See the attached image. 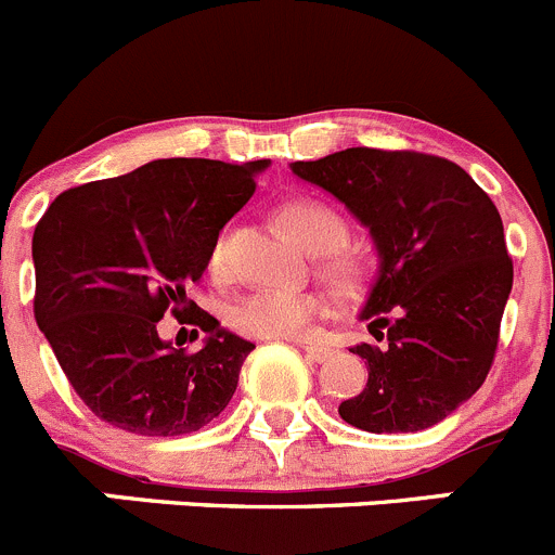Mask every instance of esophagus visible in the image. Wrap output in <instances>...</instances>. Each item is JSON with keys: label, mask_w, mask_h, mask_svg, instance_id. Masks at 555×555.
<instances>
[{"label": "esophagus", "mask_w": 555, "mask_h": 555, "mask_svg": "<svg viewBox=\"0 0 555 555\" xmlns=\"http://www.w3.org/2000/svg\"><path fill=\"white\" fill-rule=\"evenodd\" d=\"M301 350H305L312 361H326L328 356H332V348H323V345H312V343H301Z\"/></svg>", "instance_id": "34e87169"}]
</instances>
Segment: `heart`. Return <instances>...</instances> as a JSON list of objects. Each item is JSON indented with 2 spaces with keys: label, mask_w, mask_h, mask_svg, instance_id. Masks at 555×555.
I'll return each mask as SVG.
<instances>
[{
  "label": "heart",
  "mask_w": 555,
  "mask_h": 555,
  "mask_svg": "<svg viewBox=\"0 0 555 555\" xmlns=\"http://www.w3.org/2000/svg\"><path fill=\"white\" fill-rule=\"evenodd\" d=\"M280 218L288 232L312 254H328L339 248L345 240L343 218L315 199L288 202L280 210ZM229 254H232V234L221 232L212 240L210 254H207V272L216 280L229 275ZM326 267L339 288H356L364 278L359 256L348 250H334ZM323 312H326V299L318 291L259 288L232 301L227 321L234 332L254 339H301L310 334Z\"/></svg>",
  "instance_id": "heart-1"
}]
</instances>
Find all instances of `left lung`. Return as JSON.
Here are the masks:
<instances>
[{"label": "left lung", "instance_id": "obj_1", "mask_svg": "<svg viewBox=\"0 0 555 555\" xmlns=\"http://www.w3.org/2000/svg\"><path fill=\"white\" fill-rule=\"evenodd\" d=\"M294 175L337 196L377 248L361 310L377 345H356L366 388L339 415L372 435L440 424L486 380L513 288V259L491 196L448 158L348 147Z\"/></svg>", "mask_w": 555, "mask_h": 555}]
</instances>
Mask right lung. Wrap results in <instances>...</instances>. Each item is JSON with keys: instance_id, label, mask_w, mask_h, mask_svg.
Returning <instances> with one entry per match:
<instances>
[{"instance_id": "right-lung-1", "label": "right lung", "mask_w": 555, "mask_h": 555, "mask_svg": "<svg viewBox=\"0 0 555 555\" xmlns=\"http://www.w3.org/2000/svg\"><path fill=\"white\" fill-rule=\"evenodd\" d=\"M267 158H158L53 199L31 237L35 318L69 386L104 424L142 437L199 431L223 413L256 348L185 291ZM172 311L206 332L194 354L157 337Z\"/></svg>"}]
</instances>
